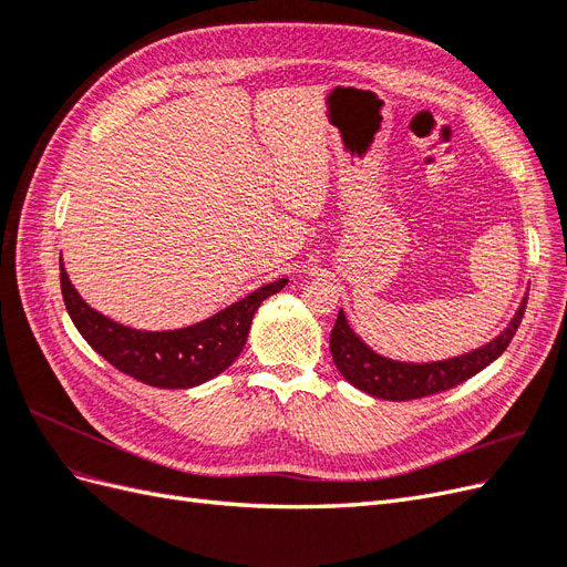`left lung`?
I'll return each instance as SVG.
<instances>
[{"mask_svg": "<svg viewBox=\"0 0 567 567\" xmlns=\"http://www.w3.org/2000/svg\"><path fill=\"white\" fill-rule=\"evenodd\" d=\"M525 305L527 293L523 296L516 315L506 323V329L485 346L456 357L437 359V362H400V359L379 354L354 333L346 312L340 310L331 331V354L342 379L357 390L371 394V398L388 402L427 398V394L468 381L471 375L489 367L494 359H499L518 331Z\"/></svg>", "mask_w": 567, "mask_h": 567, "instance_id": "left-lung-1", "label": "left lung"}]
</instances>
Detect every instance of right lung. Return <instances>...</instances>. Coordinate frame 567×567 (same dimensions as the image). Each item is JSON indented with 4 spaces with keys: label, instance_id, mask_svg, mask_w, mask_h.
<instances>
[{
    "label": "right lung",
    "instance_id": "right-lung-1",
    "mask_svg": "<svg viewBox=\"0 0 567 567\" xmlns=\"http://www.w3.org/2000/svg\"><path fill=\"white\" fill-rule=\"evenodd\" d=\"M288 279L265 284L225 310L173 331H142L117 323L82 300L61 260V293L75 329L90 346L132 379L153 388L184 390L215 379L241 354L255 312Z\"/></svg>",
    "mask_w": 567,
    "mask_h": 567
}]
</instances>
